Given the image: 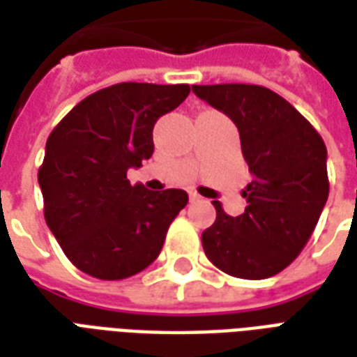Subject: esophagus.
I'll return each instance as SVG.
<instances>
[{
	"label": "esophagus",
	"instance_id": "esophagus-1",
	"mask_svg": "<svg viewBox=\"0 0 357 357\" xmlns=\"http://www.w3.org/2000/svg\"><path fill=\"white\" fill-rule=\"evenodd\" d=\"M189 201H191V202H199V201H201V195H199V193H191V195H189Z\"/></svg>",
	"mask_w": 357,
	"mask_h": 357
}]
</instances>
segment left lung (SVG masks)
<instances>
[{
    "label": "left lung",
    "mask_w": 357,
    "mask_h": 357,
    "mask_svg": "<svg viewBox=\"0 0 357 357\" xmlns=\"http://www.w3.org/2000/svg\"><path fill=\"white\" fill-rule=\"evenodd\" d=\"M193 93L235 122L252 174L241 216H227L214 201L216 222L202 231L204 255L227 275H275L306 247L329 197L325 143L291 102L268 88L216 84L193 86Z\"/></svg>",
    "instance_id": "1"
}]
</instances>
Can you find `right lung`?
<instances>
[{
    "label": "right lung",
    "mask_w": 357,
    "mask_h": 357,
    "mask_svg": "<svg viewBox=\"0 0 357 357\" xmlns=\"http://www.w3.org/2000/svg\"><path fill=\"white\" fill-rule=\"evenodd\" d=\"M187 84L122 82L80 101L45 143L38 172L43 216L66 258L97 279H126L155 262L185 191L132 185L149 160L153 128L189 95Z\"/></svg>",
    "instance_id": "right-lung-1"
}]
</instances>
